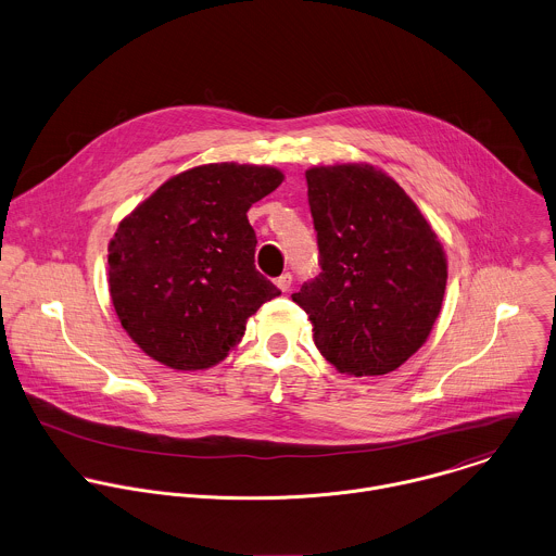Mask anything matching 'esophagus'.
Wrapping results in <instances>:
<instances>
[{"label": "esophagus", "mask_w": 556, "mask_h": 556, "mask_svg": "<svg viewBox=\"0 0 556 556\" xmlns=\"http://www.w3.org/2000/svg\"><path fill=\"white\" fill-rule=\"evenodd\" d=\"M277 288L281 290V292H288L290 290V286H292V275L290 273H283L281 277H277Z\"/></svg>", "instance_id": "esophagus-1"}]
</instances>
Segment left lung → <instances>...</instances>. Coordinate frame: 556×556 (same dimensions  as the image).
<instances>
[{"label": "left lung", "mask_w": 556, "mask_h": 556, "mask_svg": "<svg viewBox=\"0 0 556 556\" xmlns=\"http://www.w3.org/2000/svg\"><path fill=\"white\" fill-rule=\"evenodd\" d=\"M305 177L320 275L292 301L309 314L318 351L340 372L388 375L427 342L440 316L444 247L383 170L336 164Z\"/></svg>", "instance_id": "left-lung-1"}]
</instances>
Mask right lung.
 <instances>
[{
  "mask_svg": "<svg viewBox=\"0 0 556 556\" xmlns=\"http://www.w3.org/2000/svg\"><path fill=\"white\" fill-rule=\"evenodd\" d=\"M283 173L203 164L164 181L108 247V286L127 336L173 370H205L242 340L247 318L279 288L255 268L249 207Z\"/></svg>",
  "mask_w": 556,
  "mask_h": 556,
  "instance_id": "obj_1",
  "label": "right lung"
}]
</instances>
